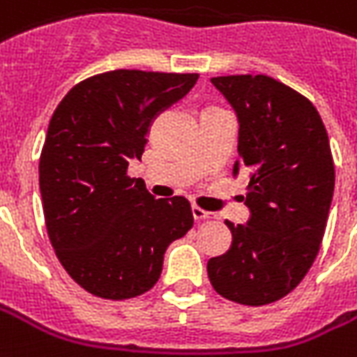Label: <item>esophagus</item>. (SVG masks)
<instances>
[{
	"label": "esophagus",
	"mask_w": 357,
	"mask_h": 357,
	"mask_svg": "<svg viewBox=\"0 0 357 357\" xmlns=\"http://www.w3.org/2000/svg\"><path fill=\"white\" fill-rule=\"evenodd\" d=\"M192 217H195V221H215L217 219V215L211 213V211H204V209H200L198 206H195L192 208Z\"/></svg>",
	"instance_id": "esophagus-1"
}]
</instances>
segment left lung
Segmentation results:
<instances>
[{"mask_svg":"<svg viewBox=\"0 0 357 357\" xmlns=\"http://www.w3.org/2000/svg\"><path fill=\"white\" fill-rule=\"evenodd\" d=\"M211 84L238 116L234 176L247 172V225L227 221L232 245L209 258L215 292L260 307L290 294L311 269L330 215L335 167L312 102L266 75L217 76Z\"/></svg>","mask_w":357,"mask_h":357,"instance_id":"1","label":"left lung"}]
</instances>
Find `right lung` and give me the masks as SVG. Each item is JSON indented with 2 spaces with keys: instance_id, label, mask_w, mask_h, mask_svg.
<instances>
[{
  "instance_id": "add662e5",
  "label": "right lung",
  "mask_w": 357,
  "mask_h": 357,
  "mask_svg": "<svg viewBox=\"0 0 357 357\" xmlns=\"http://www.w3.org/2000/svg\"><path fill=\"white\" fill-rule=\"evenodd\" d=\"M198 75L110 70L76 84L52 116L39 160L48 238L84 290L129 299L159 281L168 245L192 227L187 198H155L127 167L149 127Z\"/></svg>"
}]
</instances>
